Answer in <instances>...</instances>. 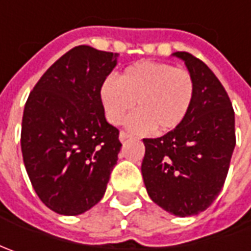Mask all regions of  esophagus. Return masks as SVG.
<instances>
[{
    "instance_id": "34e87169",
    "label": "esophagus",
    "mask_w": 251,
    "mask_h": 251,
    "mask_svg": "<svg viewBox=\"0 0 251 251\" xmlns=\"http://www.w3.org/2000/svg\"><path fill=\"white\" fill-rule=\"evenodd\" d=\"M130 137H131L130 134H128V132H126V131H121V132H120V141H121V142H124L126 140H128Z\"/></svg>"
}]
</instances>
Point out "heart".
<instances>
[{"instance_id":"b5f03b06","label":"heart","mask_w":251,"mask_h":251,"mask_svg":"<svg viewBox=\"0 0 251 251\" xmlns=\"http://www.w3.org/2000/svg\"><path fill=\"white\" fill-rule=\"evenodd\" d=\"M194 99L193 75L165 63L132 64L120 79L107 76L100 86L101 104L111 124H121L137 107L128 121L134 131L168 132L177 128L187 119Z\"/></svg>"}]
</instances>
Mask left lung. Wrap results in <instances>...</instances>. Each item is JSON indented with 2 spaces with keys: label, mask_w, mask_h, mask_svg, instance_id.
<instances>
[{
  "label": "left lung",
  "mask_w": 251,
  "mask_h": 251,
  "mask_svg": "<svg viewBox=\"0 0 251 251\" xmlns=\"http://www.w3.org/2000/svg\"><path fill=\"white\" fill-rule=\"evenodd\" d=\"M181 58L196 82L187 119L159 138H144L142 177L151 200L177 217L205 211L224 187L236 145L235 111L225 88L200 58Z\"/></svg>",
  "instance_id": "8db88e82"
}]
</instances>
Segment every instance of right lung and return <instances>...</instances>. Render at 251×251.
Returning a JSON list of instances; mask_svg holds the SVG:
<instances>
[{"instance_id": "obj_1", "label": "right lung", "mask_w": 251, "mask_h": 251, "mask_svg": "<svg viewBox=\"0 0 251 251\" xmlns=\"http://www.w3.org/2000/svg\"><path fill=\"white\" fill-rule=\"evenodd\" d=\"M117 57L76 46L43 74L26 100L25 168L36 194L57 214L79 215L98 204L117 163L119 130L106 121L100 100Z\"/></svg>"}]
</instances>
